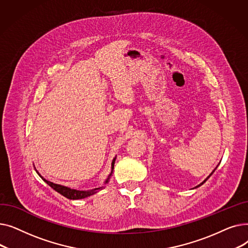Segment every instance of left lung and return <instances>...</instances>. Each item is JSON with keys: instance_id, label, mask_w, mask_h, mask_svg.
I'll return each instance as SVG.
<instances>
[{"instance_id": "8db88e82", "label": "left lung", "mask_w": 248, "mask_h": 248, "mask_svg": "<svg viewBox=\"0 0 248 248\" xmlns=\"http://www.w3.org/2000/svg\"><path fill=\"white\" fill-rule=\"evenodd\" d=\"M218 165H219V164H218ZM218 165H217V167H218ZM217 167H216V168H215V169H214V170H213V171H212V172H211V174H210V175H209V176H208V177H207V178H206V179H205V180H204V181H203V182H202V183H200V184H199V185H198V186H196V187H195V188H198V187H200V186H201V185H203V184H204V183H205V182H206V181H207V180H208V179H209V178H210V177H211V175H212V174H213V173H214V172H215V170H216V169H217Z\"/></svg>"}]
</instances>
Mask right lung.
Instances as JSON below:
<instances>
[{"label": "right lung", "instance_id": "obj_1", "mask_svg": "<svg viewBox=\"0 0 248 248\" xmlns=\"http://www.w3.org/2000/svg\"><path fill=\"white\" fill-rule=\"evenodd\" d=\"M115 159L116 157L113 158L112 162H111V171H110V174L108 175V179L104 181V185L108 183V181L110 179V176L112 175V172H113V168H114V162H115ZM37 174L40 176L42 178V180L45 182V183H47L52 189H54L56 192H58L59 194H61L62 196L66 197L67 199H70V200H78V199H83V198H86V197H89L91 196V195H93L95 193H97L98 191L102 190L104 188V186H101V187H98V188H94L93 190H87V191H80V190H75V189H71V188H68L66 186H62V185H59V184H55L53 183V182H49L47 181L46 179H44L40 174L38 173V171L36 170Z\"/></svg>", "mask_w": 248, "mask_h": 248}]
</instances>
